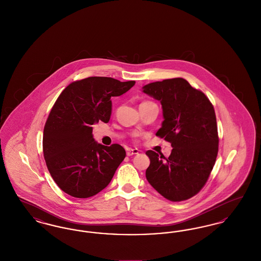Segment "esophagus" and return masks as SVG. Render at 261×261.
<instances>
[{
  "instance_id": "esophagus-1",
  "label": "esophagus",
  "mask_w": 261,
  "mask_h": 261,
  "mask_svg": "<svg viewBox=\"0 0 261 261\" xmlns=\"http://www.w3.org/2000/svg\"><path fill=\"white\" fill-rule=\"evenodd\" d=\"M126 153H127V155H128V156H131V155L138 154V153H139V150L137 149H127Z\"/></svg>"
}]
</instances>
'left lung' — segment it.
<instances>
[{
	"label": "left lung",
	"instance_id": "left-lung-1",
	"mask_svg": "<svg viewBox=\"0 0 261 261\" xmlns=\"http://www.w3.org/2000/svg\"><path fill=\"white\" fill-rule=\"evenodd\" d=\"M144 93L161 101L164 120L156 136L169 142L168 158L146 151V177L162 197L182 201L196 196L207 182L218 153L219 137L208 98L183 78L149 83Z\"/></svg>",
	"mask_w": 261,
	"mask_h": 261
}]
</instances>
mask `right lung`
I'll list each match as a JSON object with an SVG mask.
<instances>
[{
    "mask_svg": "<svg viewBox=\"0 0 261 261\" xmlns=\"http://www.w3.org/2000/svg\"><path fill=\"white\" fill-rule=\"evenodd\" d=\"M135 81L88 77L65 88L51 108L44 127L43 153L50 176L71 197L87 199L110 184L126 156L118 144H98L94 123H108L112 98L123 95Z\"/></svg>",
    "mask_w": 261,
    "mask_h": 261,
    "instance_id": "right-lung-1",
    "label": "right lung"
}]
</instances>
